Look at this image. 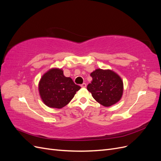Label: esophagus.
<instances>
[{
    "label": "esophagus",
    "instance_id": "1",
    "mask_svg": "<svg viewBox=\"0 0 161 161\" xmlns=\"http://www.w3.org/2000/svg\"><path fill=\"white\" fill-rule=\"evenodd\" d=\"M80 86L82 87V88H85V87L86 86V83H85V82H84V83H82V84L80 85Z\"/></svg>",
    "mask_w": 161,
    "mask_h": 161
}]
</instances>
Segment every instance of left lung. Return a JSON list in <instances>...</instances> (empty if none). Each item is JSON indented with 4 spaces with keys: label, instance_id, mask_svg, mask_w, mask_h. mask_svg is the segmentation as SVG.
<instances>
[{
    "label": "left lung",
    "instance_id": "left-lung-1",
    "mask_svg": "<svg viewBox=\"0 0 161 161\" xmlns=\"http://www.w3.org/2000/svg\"><path fill=\"white\" fill-rule=\"evenodd\" d=\"M92 80L87 85L95 100L105 107L113 105L121 99L124 83L121 78L114 71L97 69L91 73Z\"/></svg>",
    "mask_w": 161,
    "mask_h": 161
}]
</instances>
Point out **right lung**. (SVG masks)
I'll use <instances>...</instances> for the list:
<instances>
[{
	"label": "right lung",
	"mask_w": 161,
	"mask_h": 161,
	"mask_svg": "<svg viewBox=\"0 0 161 161\" xmlns=\"http://www.w3.org/2000/svg\"><path fill=\"white\" fill-rule=\"evenodd\" d=\"M80 89L71 78L64 75L62 69L58 68H53L43 74L38 84L42 101L51 108H64Z\"/></svg>",
	"instance_id": "1"
}]
</instances>
